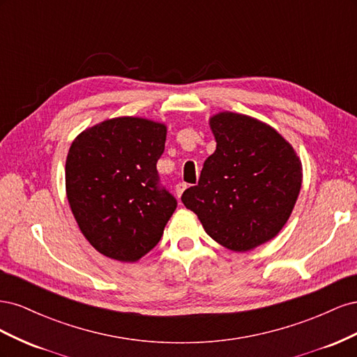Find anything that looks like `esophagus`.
Returning <instances> with one entry per match:
<instances>
[{
  "mask_svg": "<svg viewBox=\"0 0 357 357\" xmlns=\"http://www.w3.org/2000/svg\"><path fill=\"white\" fill-rule=\"evenodd\" d=\"M188 186H186V183H177L176 185V193H177V198H180L181 197V193L185 192V189H186Z\"/></svg>",
  "mask_w": 357,
  "mask_h": 357,
  "instance_id": "34e87169",
  "label": "esophagus"
}]
</instances>
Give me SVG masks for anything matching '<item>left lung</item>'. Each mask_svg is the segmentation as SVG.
I'll list each match as a JSON object with an SVG mask.
<instances>
[{
    "instance_id": "left-lung-1",
    "label": "left lung",
    "mask_w": 357,
    "mask_h": 357,
    "mask_svg": "<svg viewBox=\"0 0 357 357\" xmlns=\"http://www.w3.org/2000/svg\"><path fill=\"white\" fill-rule=\"evenodd\" d=\"M165 139L164 123L116 117L73 142L67 198L82 234L104 256L137 262L159 243L177 208L156 169Z\"/></svg>"
}]
</instances>
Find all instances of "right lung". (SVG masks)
I'll use <instances>...</instances> for the list:
<instances>
[{"label": "right lung", "instance_id": "1", "mask_svg": "<svg viewBox=\"0 0 357 357\" xmlns=\"http://www.w3.org/2000/svg\"><path fill=\"white\" fill-rule=\"evenodd\" d=\"M215 152L181 202L205 232L234 252H248L282 231L298 199L302 165L274 128L223 112L210 119Z\"/></svg>", "mask_w": 357, "mask_h": 357}]
</instances>
